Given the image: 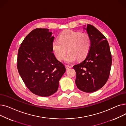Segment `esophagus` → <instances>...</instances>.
Instances as JSON below:
<instances>
[{"label":"esophagus","mask_w":126,"mask_h":126,"mask_svg":"<svg viewBox=\"0 0 126 126\" xmlns=\"http://www.w3.org/2000/svg\"><path fill=\"white\" fill-rule=\"evenodd\" d=\"M71 66H69V65H65V68L66 69H69L70 68H71Z\"/></svg>","instance_id":"esophagus-1"}]
</instances>
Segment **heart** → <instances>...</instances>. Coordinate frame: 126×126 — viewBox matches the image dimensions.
<instances>
[{
  "instance_id": "b5f03b06",
  "label": "heart",
  "mask_w": 126,
  "mask_h": 126,
  "mask_svg": "<svg viewBox=\"0 0 126 126\" xmlns=\"http://www.w3.org/2000/svg\"><path fill=\"white\" fill-rule=\"evenodd\" d=\"M51 46L53 52L60 61L64 59L67 49L69 52L65 61L71 63L77 59L80 61L87 57L91 47V40L87 33L67 31L59 35V41H53Z\"/></svg>"
}]
</instances>
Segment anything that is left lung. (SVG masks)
Segmentation results:
<instances>
[{
  "instance_id": "1",
  "label": "left lung",
  "mask_w": 126,
  "mask_h": 126,
  "mask_svg": "<svg viewBox=\"0 0 126 126\" xmlns=\"http://www.w3.org/2000/svg\"><path fill=\"white\" fill-rule=\"evenodd\" d=\"M91 40V47L86 58L74 66L76 84L82 91L94 92L101 88L109 78L112 57L106 38L94 26L84 25Z\"/></svg>"
}]
</instances>
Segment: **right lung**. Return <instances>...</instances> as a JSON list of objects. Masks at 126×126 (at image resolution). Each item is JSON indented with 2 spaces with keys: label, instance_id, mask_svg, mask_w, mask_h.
<instances>
[{
  "label": "right lung",
  "instance_id": "obj_1",
  "mask_svg": "<svg viewBox=\"0 0 126 126\" xmlns=\"http://www.w3.org/2000/svg\"><path fill=\"white\" fill-rule=\"evenodd\" d=\"M47 29H36L26 36L18 52L17 68L26 86L35 94L46 97L58 90L65 66L52 49L54 37Z\"/></svg>",
  "mask_w": 126,
  "mask_h": 126
}]
</instances>
